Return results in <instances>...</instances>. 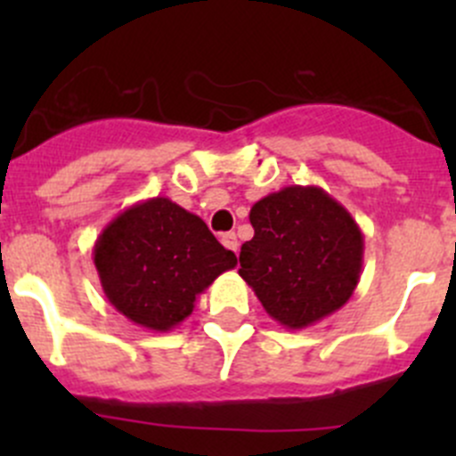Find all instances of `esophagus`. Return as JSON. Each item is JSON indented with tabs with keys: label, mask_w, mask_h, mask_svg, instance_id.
<instances>
[{
	"label": "esophagus",
	"mask_w": 456,
	"mask_h": 456,
	"mask_svg": "<svg viewBox=\"0 0 456 456\" xmlns=\"http://www.w3.org/2000/svg\"><path fill=\"white\" fill-rule=\"evenodd\" d=\"M220 242H223V245L227 247L229 251H233V254H238V238H236V233H233V232L223 233V236H220Z\"/></svg>",
	"instance_id": "34e87169"
}]
</instances>
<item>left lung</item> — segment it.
Instances as JSON below:
<instances>
[{
  "label": "left lung",
  "instance_id": "left-lung-1",
  "mask_svg": "<svg viewBox=\"0 0 456 456\" xmlns=\"http://www.w3.org/2000/svg\"><path fill=\"white\" fill-rule=\"evenodd\" d=\"M254 238L240 249V278L284 329H306L355 291L364 236L346 207L322 187L289 185L251 207Z\"/></svg>",
  "mask_w": 456,
  "mask_h": 456
}]
</instances>
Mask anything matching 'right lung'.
<instances>
[{
  "label": "right lung",
  "instance_id": "right-lung-1",
  "mask_svg": "<svg viewBox=\"0 0 456 456\" xmlns=\"http://www.w3.org/2000/svg\"><path fill=\"white\" fill-rule=\"evenodd\" d=\"M92 257L110 305L160 333L190 317L196 297L238 265L199 216L165 196L121 211L96 238Z\"/></svg>",
  "mask_w": 456,
  "mask_h": 456
}]
</instances>
